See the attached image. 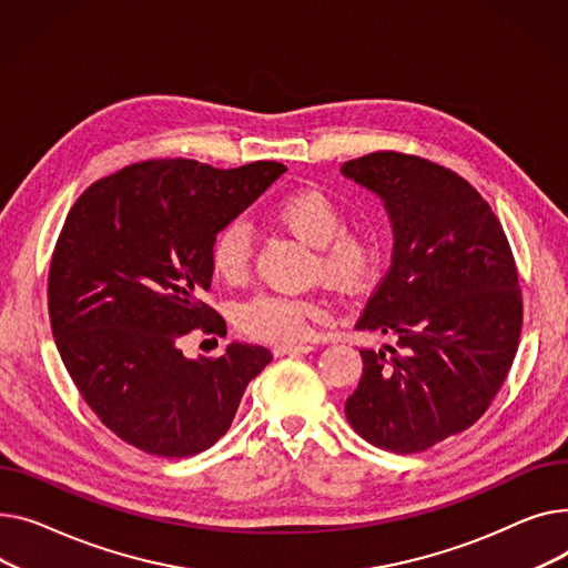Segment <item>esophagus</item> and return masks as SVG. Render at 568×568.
Returning a JSON list of instances; mask_svg holds the SVG:
<instances>
[{"label": "esophagus", "instance_id": "1", "mask_svg": "<svg viewBox=\"0 0 568 568\" xmlns=\"http://www.w3.org/2000/svg\"><path fill=\"white\" fill-rule=\"evenodd\" d=\"M312 351H314V346H310V344H280V346L273 348V353L277 357H282V355H303V353H312Z\"/></svg>", "mask_w": 568, "mask_h": 568}]
</instances>
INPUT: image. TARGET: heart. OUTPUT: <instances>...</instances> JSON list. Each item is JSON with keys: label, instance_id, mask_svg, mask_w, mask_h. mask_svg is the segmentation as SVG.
Segmentation results:
<instances>
[{"label": "heart", "instance_id": "1", "mask_svg": "<svg viewBox=\"0 0 568 568\" xmlns=\"http://www.w3.org/2000/svg\"><path fill=\"white\" fill-rule=\"evenodd\" d=\"M271 220L300 243L314 247V275L332 288L353 293L376 273L378 239L369 231L344 229L342 206L323 190L303 187L282 196ZM250 256L252 239L243 222L233 220L217 231L211 245V268L222 282H243L250 273ZM325 318V307L312 297L261 293L239 307V325L245 335L273 344L305 339Z\"/></svg>", "mask_w": 568, "mask_h": 568}]
</instances>
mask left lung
Wrapping results in <instances>:
<instances>
[{
	"label": "left lung",
	"instance_id": "left-lung-1",
	"mask_svg": "<svg viewBox=\"0 0 568 568\" xmlns=\"http://www.w3.org/2000/svg\"><path fill=\"white\" fill-rule=\"evenodd\" d=\"M342 174L378 194L392 220V265L357 329L396 337L359 348L346 398L359 438L415 454L470 428L503 387L520 342L523 297L505 229L486 199L430 160L378 151Z\"/></svg>",
	"mask_w": 568,
	"mask_h": 568
}]
</instances>
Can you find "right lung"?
Masks as SVG:
<instances>
[{
    "instance_id": "right-lung-1",
    "label": "right lung",
    "mask_w": 568,
    "mask_h": 568,
    "mask_svg": "<svg viewBox=\"0 0 568 568\" xmlns=\"http://www.w3.org/2000/svg\"><path fill=\"white\" fill-rule=\"evenodd\" d=\"M284 172L271 160L236 170L146 160L95 181L73 204L50 263V325L87 406L123 443L164 458L209 449L273 359L239 342L190 359L181 339L192 329L226 335L204 303L211 245Z\"/></svg>"
}]
</instances>
